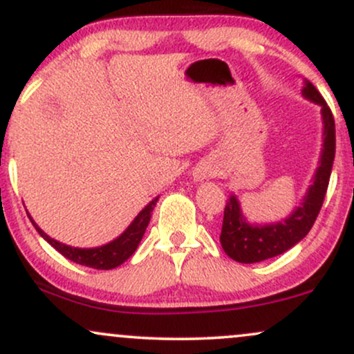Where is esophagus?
I'll list each match as a JSON object with an SVG mask.
<instances>
[{"mask_svg":"<svg viewBox=\"0 0 354 354\" xmlns=\"http://www.w3.org/2000/svg\"><path fill=\"white\" fill-rule=\"evenodd\" d=\"M211 173H213V171H211V166L209 165L200 163V165L196 166V168H194L193 176H194V180L200 181V180H206V178H209Z\"/></svg>","mask_w":354,"mask_h":354,"instance_id":"1","label":"esophagus"}]
</instances>
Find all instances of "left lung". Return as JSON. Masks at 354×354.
<instances>
[{
    "label": "left lung",
    "instance_id": "obj_1",
    "mask_svg": "<svg viewBox=\"0 0 354 354\" xmlns=\"http://www.w3.org/2000/svg\"><path fill=\"white\" fill-rule=\"evenodd\" d=\"M301 95L311 103L321 106L323 120V148H321L318 168L311 178V185L303 196L301 205L296 206L288 218L270 225L250 223L243 214L236 194H231L225 208L223 228L219 234L223 250L231 259L238 263H259L268 258L283 254L291 250L310 233L318 213L323 206L328 183H330L333 161L336 151L335 120L326 101L310 81L304 80Z\"/></svg>",
    "mask_w": 354,
    "mask_h": 354
}]
</instances>
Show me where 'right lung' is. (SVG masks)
<instances>
[{"mask_svg":"<svg viewBox=\"0 0 354 354\" xmlns=\"http://www.w3.org/2000/svg\"><path fill=\"white\" fill-rule=\"evenodd\" d=\"M158 198L160 196H156L154 200L149 201L148 205L138 213V216L133 219L131 225H129L120 236L113 239V241L106 243V245L96 248H75L56 241L55 238L48 236V234L36 225L35 219L31 218L30 214H28V216H30L36 231L41 234V238L46 239V241L50 243L56 251H59L64 258L71 259L73 263H78V265L95 268V270H113V268L123 265L126 259L136 251L138 245H140L141 239H143L146 228H148V223L149 219H151V213L154 206H156Z\"/></svg>","mask_w":354,"mask_h":354,"instance_id":"right-lung-1","label":"right lung"}]
</instances>
